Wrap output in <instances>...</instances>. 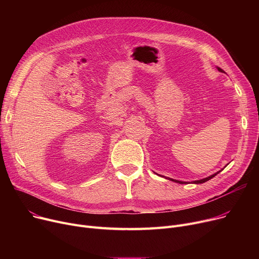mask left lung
I'll return each mask as SVG.
<instances>
[{
    "instance_id": "8db88e82",
    "label": "left lung",
    "mask_w": 259,
    "mask_h": 259,
    "mask_svg": "<svg viewBox=\"0 0 259 259\" xmlns=\"http://www.w3.org/2000/svg\"><path fill=\"white\" fill-rule=\"evenodd\" d=\"M217 69H219V71H221V72H224V70L222 69V68H217ZM221 172V171H220ZM220 172H217V173H215V174H213V175H211V176H209V178H206V179H203V180H199V181H194L193 183L194 184H202V183H205V182H207V181H209V180H211L212 178H214L215 175H217L219 174ZM170 181H172V182H175V183H180V184H186V182H180V181H175V180H172V179H169Z\"/></svg>"
}]
</instances>
